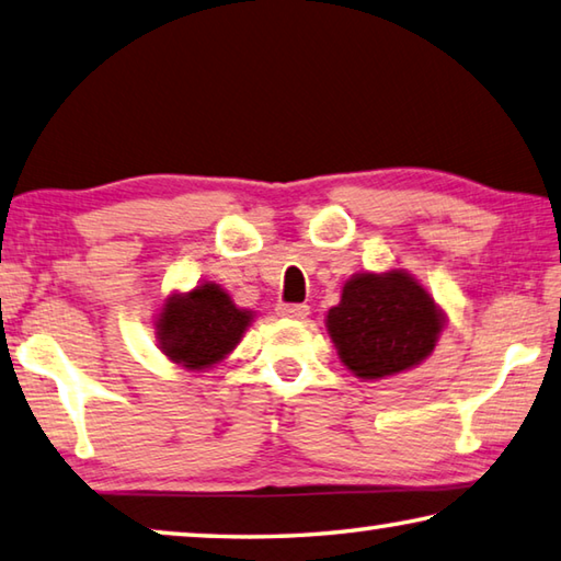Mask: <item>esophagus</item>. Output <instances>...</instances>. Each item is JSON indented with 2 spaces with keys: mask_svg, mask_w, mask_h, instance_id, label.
<instances>
[{
  "mask_svg": "<svg viewBox=\"0 0 561 561\" xmlns=\"http://www.w3.org/2000/svg\"><path fill=\"white\" fill-rule=\"evenodd\" d=\"M277 313L287 316V319H307L309 307L307 304H279Z\"/></svg>",
  "mask_w": 561,
  "mask_h": 561,
  "instance_id": "obj_1",
  "label": "esophagus"
}]
</instances>
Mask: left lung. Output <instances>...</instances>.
<instances>
[{"label":"left lung","instance_id":"8db88e82","mask_svg":"<svg viewBox=\"0 0 561 561\" xmlns=\"http://www.w3.org/2000/svg\"><path fill=\"white\" fill-rule=\"evenodd\" d=\"M329 333L341 360L363 380H378L422 363L442 333V313L410 274H355L339 307L329 311Z\"/></svg>","mask_w":561,"mask_h":561}]
</instances>
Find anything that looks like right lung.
I'll return each mask as SVG.
<instances>
[{
  "label": "right lung",
  "instance_id": "add662e5",
  "mask_svg": "<svg viewBox=\"0 0 561 561\" xmlns=\"http://www.w3.org/2000/svg\"><path fill=\"white\" fill-rule=\"evenodd\" d=\"M250 311L238 309L218 284H201L186 297H171L159 319L161 351L188 370L218 363L236 348Z\"/></svg>",
  "mask_w": 561,
  "mask_h": 561
}]
</instances>
